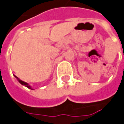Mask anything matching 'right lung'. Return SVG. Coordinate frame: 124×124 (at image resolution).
<instances>
[{
	"instance_id": "right-lung-1",
	"label": "right lung",
	"mask_w": 124,
	"mask_h": 124,
	"mask_svg": "<svg viewBox=\"0 0 124 124\" xmlns=\"http://www.w3.org/2000/svg\"><path fill=\"white\" fill-rule=\"evenodd\" d=\"M14 77H15V78H16V79H17V80L19 81V83L21 84L22 85H24L25 87H28V88H29V89H32V90H34V89H32V87H31V86H30V85H29V84L28 83H25V82H24V81H23V80H20V79H19V78H18L17 76H14Z\"/></svg>"
}]
</instances>
